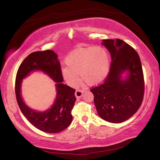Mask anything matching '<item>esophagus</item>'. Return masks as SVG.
I'll return each mask as SVG.
<instances>
[{"label":"esophagus","instance_id":"esophagus-1","mask_svg":"<svg viewBox=\"0 0 160 160\" xmlns=\"http://www.w3.org/2000/svg\"><path fill=\"white\" fill-rule=\"evenodd\" d=\"M83 92H84V91L82 90H77L76 91H75V97H76L77 98H80V97H81L82 96Z\"/></svg>","mask_w":160,"mask_h":160}]
</instances>
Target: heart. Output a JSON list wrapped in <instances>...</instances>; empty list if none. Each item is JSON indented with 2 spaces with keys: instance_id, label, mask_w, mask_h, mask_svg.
I'll return each mask as SVG.
<instances>
[{
  "instance_id": "b5f03b06",
  "label": "heart",
  "mask_w": 160,
  "mask_h": 160,
  "mask_svg": "<svg viewBox=\"0 0 160 160\" xmlns=\"http://www.w3.org/2000/svg\"><path fill=\"white\" fill-rule=\"evenodd\" d=\"M65 63L67 67L62 69V75L71 86L78 83V74L88 85H97L107 78L110 70L109 54L100 47L78 48L67 56Z\"/></svg>"
}]
</instances>
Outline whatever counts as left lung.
<instances>
[{
  "mask_svg": "<svg viewBox=\"0 0 160 160\" xmlns=\"http://www.w3.org/2000/svg\"><path fill=\"white\" fill-rule=\"evenodd\" d=\"M102 44L109 51L112 61L107 78L90 91L100 117L110 123H121L142 104L145 82L141 61L137 51L123 40L105 39ZM125 71L128 76L122 81L120 75Z\"/></svg>",
  "mask_w": 160,
  "mask_h": 160,
  "instance_id": "left-lung-1",
  "label": "left lung"
}]
</instances>
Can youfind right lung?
I'll return each mask as SVG.
<instances>
[{
  "label": "right lung",
  "mask_w": 160,
  "mask_h": 160,
  "mask_svg": "<svg viewBox=\"0 0 160 160\" xmlns=\"http://www.w3.org/2000/svg\"><path fill=\"white\" fill-rule=\"evenodd\" d=\"M42 70L57 82L58 96L52 107L44 112H37L27 107L21 97V80L32 71ZM61 64L58 56L52 50L35 51L26 57L20 64L15 78V95L18 106L25 118L35 128L48 133L63 131L72 122L71 111L76 97L75 90L62 83Z\"/></svg>",
  "instance_id": "right-lung-1"
}]
</instances>
